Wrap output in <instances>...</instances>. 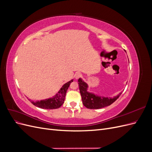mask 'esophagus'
Wrapping results in <instances>:
<instances>
[{
    "instance_id": "esophagus-1",
    "label": "esophagus",
    "mask_w": 152,
    "mask_h": 152,
    "mask_svg": "<svg viewBox=\"0 0 152 152\" xmlns=\"http://www.w3.org/2000/svg\"><path fill=\"white\" fill-rule=\"evenodd\" d=\"M74 77L75 78V79H79V78L82 77V74H81L80 73H79V72H77L75 74Z\"/></svg>"
}]
</instances>
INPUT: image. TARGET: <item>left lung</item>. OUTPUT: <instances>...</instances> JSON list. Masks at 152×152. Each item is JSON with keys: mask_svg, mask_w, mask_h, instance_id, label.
Returning <instances> with one entry per match:
<instances>
[{"mask_svg": "<svg viewBox=\"0 0 152 152\" xmlns=\"http://www.w3.org/2000/svg\"><path fill=\"white\" fill-rule=\"evenodd\" d=\"M79 86L80 95L82 96V103L87 108L89 109H99L104 108L112 104L118 98L121 93H119L113 98L104 97L95 94L94 93H91L87 91L88 85L81 78L79 80Z\"/></svg>", "mask_w": 152, "mask_h": 152, "instance_id": "left-lung-1", "label": "left lung"}]
</instances>
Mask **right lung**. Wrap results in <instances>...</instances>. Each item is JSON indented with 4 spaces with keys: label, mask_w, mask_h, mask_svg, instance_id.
<instances>
[{
    "label": "right lung",
    "mask_w": 152,
    "mask_h": 152,
    "mask_svg": "<svg viewBox=\"0 0 152 152\" xmlns=\"http://www.w3.org/2000/svg\"><path fill=\"white\" fill-rule=\"evenodd\" d=\"M73 80L72 79L64 84L53 98L37 101V102L31 101V103L36 107L43 109H56L59 108L65 102L66 91Z\"/></svg>",
    "instance_id": "1"
}]
</instances>
